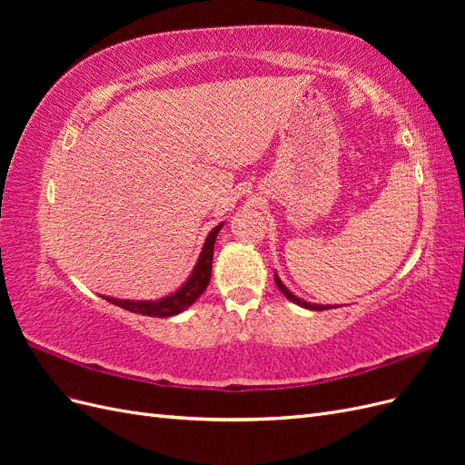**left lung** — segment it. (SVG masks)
<instances>
[{
	"instance_id": "8db88e82",
	"label": "left lung",
	"mask_w": 465,
	"mask_h": 465,
	"mask_svg": "<svg viewBox=\"0 0 465 465\" xmlns=\"http://www.w3.org/2000/svg\"><path fill=\"white\" fill-rule=\"evenodd\" d=\"M275 285L279 287V291L285 294V297L291 301V302H294V304H299V306H302V308H308V311H328V308H331L330 304H314V302H306V301H302V299H299L297 294H292L285 285H283V281H281L279 277H277V273H275Z\"/></svg>"
}]
</instances>
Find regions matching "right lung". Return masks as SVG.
<instances>
[{
	"mask_svg": "<svg viewBox=\"0 0 465 465\" xmlns=\"http://www.w3.org/2000/svg\"><path fill=\"white\" fill-rule=\"evenodd\" d=\"M221 229H223V223L217 224V227L207 234L205 244L202 248V254L198 258V263H195L190 277L186 279V283L182 285L178 291H174L173 294H168V297H163L157 301H125V299H112V297H103V299L124 308V311H130L134 314L153 316V318H168V316L184 312L188 306H192L195 301L200 299V294L209 285L211 263H213L215 238Z\"/></svg>",
	"mask_w": 465,
	"mask_h": 465,
	"instance_id": "obj_1",
	"label": "right lung"
}]
</instances>
